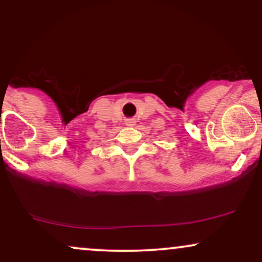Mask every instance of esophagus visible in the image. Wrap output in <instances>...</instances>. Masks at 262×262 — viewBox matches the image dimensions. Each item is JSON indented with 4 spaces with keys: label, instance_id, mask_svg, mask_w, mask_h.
<instances>
[{
    "label": "esophagus",
    "instance_id": "obj_1",
    "mask_svg": "<svg viewBox=\"0 0 262 262\" xmlns=\"http://www.w3.org/2000/svg\"><path fill=\"white\" fill-rule=\"evenodd\" d=\"M134 121H133V119H128V121H125V124H127V125H134Z\"/></svg>",
    "mask_w": 262,
    "mask_h": 262
}]
</instances>
